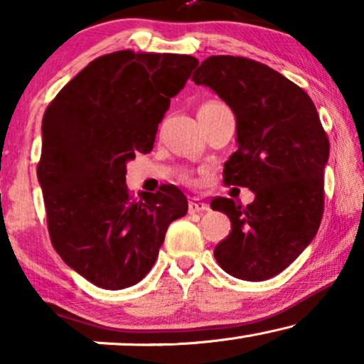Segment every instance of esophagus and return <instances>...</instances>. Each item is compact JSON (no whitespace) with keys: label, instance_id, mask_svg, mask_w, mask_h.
Here are the masks:
<instances>
[{"label":"esophagus","instance_id":"34e87169","mask_svg":"<svg viewBox=\"0 0 364 364\" xmlns=\"http://www.w3.org/2000/svg\"><path fill=\"white\" fill-rule=\"evenodd\" d=\"M207 210H210V207H208L207 202L198 200V198H192V200L188 202V213H200Z\"/></svg>","mask_w":364,"mask_h":364}]
</instances>
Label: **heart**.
<instances>
[{
	"label": "heart",
	"mask_w": 364,
	"mask_h": 364,
	"mask_svg": "<svg viewBox=\"0 0 364 364\" xmlns=\"http://www.w3.org/2000/svg\"><path fill=\"white\" fill-rule=\"evenodd\" d=\"M208 104H215V102H208Z\"/></svg>",
	"instance_id": "obj_1"
}]
</instances>
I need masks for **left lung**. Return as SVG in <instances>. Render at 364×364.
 <instances>
[{"label":"left lung","instance_id":"1","mask_svg":"<svg viewBox=\"0 0 364 364\" xmlns=\"http://www.w3.org/2000/svg\"><path fill=\"white\" fill-rule=\"evenodd\" d=\"M192 81L210 87L235 114L238 149L223 166V176L227 186L255 193L247 207L225 197L212 200V210L232 222L213 257L228 275L268 280L316 235L330 142L310 96L265 64L210 56Z\"/></svg>","mask_w":364,"mask_h":364}]
</instances>
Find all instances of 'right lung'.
Wrapping results in <instances>:
<instances>
[{
  "label": "right lung",
  "mask_w": 364,
  "mask_h": 364,
  "mask_svg": "<svg viewBox=\"0 0 364 364\" xmlns=\"http://www.w3.org/2000/svg\"><path fill=\"white\" fill-rule=\"evenodd\" d=\"M198 64L186 54L116 51L89 63L43 117L38 181L54 250L104 290L142 280L168 223L187 213L176 186L129 196L126 164L152 151L171 97Z\"/></svg>",
  "instance_id": "right-lung-1"
}]
</instances>
